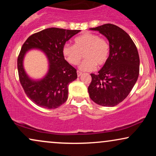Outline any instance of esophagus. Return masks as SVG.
I'll return each mask as SVG.
<instances>
[{"mask_svg":"<svg viewBox=\"0 0 156 156\" xmlns=\"http://www.w3.org/2000/svg\"><path fill=\"white\" fill-rule=\"evenodd\" d=\"M77 75H78V76L79 77L82 75V73L80 72V71H77Z\"/></svg>","mask_w":156,"mask_h":156,"instance_id":"1","label":"esophagus"}]
</instances>
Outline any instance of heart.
<instances>
[{"instance_id":"heart-1","label":"heart","mask_w":156,"mask_h":156,"mask_svg":"<svg viewBox=\"0 0 156 156\" xmlns=\"http://www.w3.org/2000/svg\"><path fill=\"white\" fill-rule=\"evenodd\" d=\"M75 44H66L63 48L65 59L72 65H77L83 58L86 60L80 65V69L91 71L96 65L102 66L108 59L110 46L106 39L92 33H87L76 37Z\"/></svg>"}]
</instances>
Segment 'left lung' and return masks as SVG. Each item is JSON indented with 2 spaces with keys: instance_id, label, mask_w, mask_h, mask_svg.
<instances>
[{
  "instance_id": "left-lung-1",
  "label": "left lung",
  "mask_w": 156,
  "mask_h": 156,
  "mask_svg": "<svg viewBox=\"0 0 156 156\" xmlns=\"http://www.w3.org/2000/svg\"><path fill=\"white\" fill-rule=\"evenodd\" d=\"M104 35L109 42L108 59L98 74H91L89 97L103 106H115L124 101L133 89L139 74L136 46L124 30L107 23L90 28Z\"/></svg>"
}]
</instances>
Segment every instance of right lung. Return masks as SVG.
Segmentation results:
<instances>
[{"instance_id":"add662e5","label":"right lung","mask_w":156,"mask_h":156,"mask_svg":"<svg viewBox=\"0 0 156 156\" xmlns=\"http://www.w3.org/2000/svg\"><path fill=\"white\" fill-rule=\"evenodd\" d=\"M80 31L46 28L30 36L23 44L17 58L20 82L26 95L38 106L54 109L67 101L69 84L78 76L76 69L64 59L63 48L67 41ZM31 49L43 51L48 58L49 69L40 80L30 79L23 67L24 55Z\"/></svg>"}]
</instances>
